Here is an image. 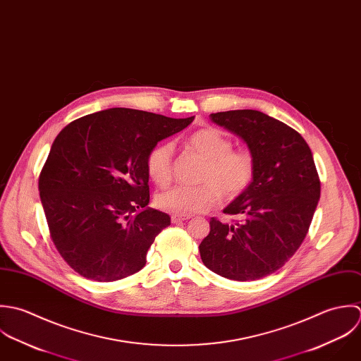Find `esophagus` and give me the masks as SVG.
I'll list each match as a JSON object with an SVG mask.
<instances>
[{"label":"esophagus","mask_w":361,"mask_h":361,"mask_svg":"<svg viewBox=\"0 0 361 361\" xmlns=\"http://www.w3.org/2000/svg\"><path fill=\"white\" fill-rule=\"evenodd\" d=\"M188 219H191V215H173L171 221L173 223H180V221H184V220H188Z\"/></svg>","instance_id":"34e87169"}]
</instances>
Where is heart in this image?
I'll use <instances>...</instances> for the list:
<instances>
[{
	"label": "heart",
	"mask_w": 361,
	"mask_h": 361,
	"mask_svg": "<svg viewBox=\"0 0 361 361\" xmlns=\"http://www.w3.org/2000/svg\"><path fill=\"white\" fill-rule=\"evenodd\" d=\"M185 146L205 160L197 187L178 185L156 197V205L174 215H194L217 204L221 194L233 200L244 194L254 181L257 161L250 150L233 149V141L220 130L205 127L191 134ZM146 173L160 188L173 180V146L154 145L146 156Z\"/></svg>",
	"instance_id": "1"
}]
</instances>
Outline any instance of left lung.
Returning <instances> with one entry per match:
<instances>
[{
  "mask_svg": "<svg viewBox=\"0 0 361 361\" xmlns=\"http://www.w3.org/2000/svg\"><path fill=\"white\" fill-rule=\"evenodd\" d=\"M209 118L240 137L257 171L248 190L223 211L241 220L211 219L200 244L202 262L231 281H257L281 269L310 228L321 183L310 146L285 123L257 110L214 113Z\"/></svg>",
  "mask_w": 361,
  "mask_h": 361,
  "instance_id": "obj_1",
  "label": "left lung"
}]
</instances>
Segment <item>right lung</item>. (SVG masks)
Here are the masks:
<instances>
[{
    "mask_svg": "<svg viewBox=\"0 0 361 361\" xmlns=\"http://www.w3.org/2000/svg\"><path fill=\"white\" fill-rule=\"evenodd\" d=\"M133 109H109L70 123L39 177L50 237L86 279L113 282L141 271L170 216L147 208V152L192 123Z\"/></svg>",
    "mask_w": 361,
    "mask_h": 361,
    "instance_id": "right-lung-1",
    "label": "right lung"
}]
</instances>
